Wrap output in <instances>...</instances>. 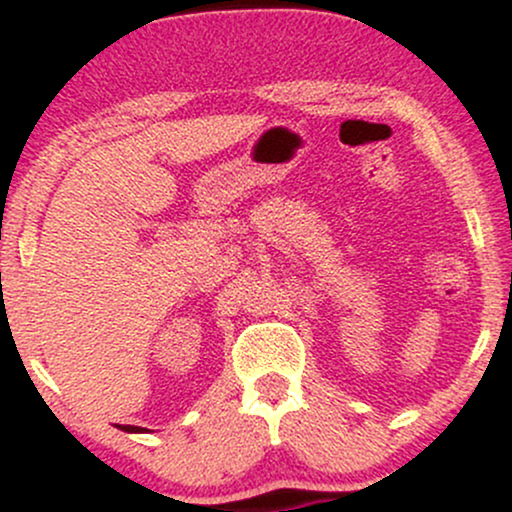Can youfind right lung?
Returning <instances> with one entry per match:
<instances>
[{
	"mask_svg": "<svg viewBox=\"0 0 512 512\" xmlns=\"http://www.w3.org/2000/svg\"><path fill=\"white\" fill-rule=\"evenodd\" d=\"M117 428H122L125 433H146V428L142 426H117Z\"/></svg>",
	"mask_w": 512,
	"mask_h": 512,
	"instance_id": "obj_1",
	"label": "right lung"
}]
</instances>
